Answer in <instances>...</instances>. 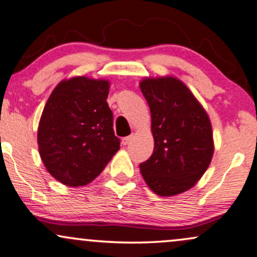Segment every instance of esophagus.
Returning a JSON list of instances; mask_svg holds the SVG:
<instances>
[{
    "instance_id": "esophagus-1",
    "label": "esophagus",
    "mask_w": 257,
    "mask_h": 257,
    "mask_svg": "<svg viewBox=\"0 0 257 257\" xmlns=\"http://www.w3.org/2000/svg\"><path fill=\"white\" fill-rule=\"evenodd\" d=\"M132 140H133V135H129V137H125V138L122 139V144L123 145H128Z\"/></svg>"
}]
</instances>
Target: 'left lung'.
<instances>
[{"label": "left lung", "mask_w": 257, "mask_h": 257, "mask_svg": "<svg viewBox=\"0 0 257 257\" xmlns=\"http://www.w3.org/2000/svg\"><path fill=\"white\" fill-rule=\"evenodd\" d=\"M140 88L150 106L154 138L152 156L140 164L141 175L157 195H177L194 187L211 164V120L181 80L147 78Z\"/></svg>", "instance_id": "obj_1"}]
</instances>
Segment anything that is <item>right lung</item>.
<instances>
[{
    "label": "right lung",
    "mask_w": 257,
    "mask_h": 257,
    "mask_svg": "<svg viewBox=\"0 0 257 257\" xmlns=\"http://www.w3.org/2000/svg\"><path fill=\"white\" fill-rule=\"evenodd\" d=\"M109 88L106 80L76 76L58 83L46 101L38 126L40 158L68 187L93 181L119 150Z\"/></svg>",
    "instance_id": "right-lung-1"
}]
</instances>
